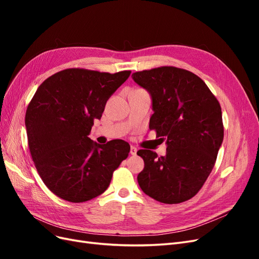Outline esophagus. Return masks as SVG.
I'll list each match as a JSON object with an SVG mask.
<instances>
[{"instance_id":"1","label":"esophagus","mask_w":259,"mask_h":259,"mask_svg":"<svg viewBox=\"0 0 259 259\" xmlns=\"http://www.w3.org/2000/svg\"><path fill=\"white\" fill-rule=\"evenodd\" d=\"M131 154L132 155H136L137 154V148H135V147H131Z\"/></svg>"}]
</instances>
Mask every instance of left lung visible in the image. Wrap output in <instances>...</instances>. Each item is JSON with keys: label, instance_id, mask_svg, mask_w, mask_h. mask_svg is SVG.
<instances>
[{"label": "left lung", "instance_id": "8db88e82", "mask_svg": "<svg viewBox=\"0 0 259 259\" xmlns=\"http://www.w3.org/2000/svg\"><path fill=\"white\" fill-rule=\"evenodd\" d=\"M152 98L149 128L166 140V155L140 149L145 167L137 176L152 199L177 204L191 199L206 182L224 139L222 108L207 85L194 73L159 67L132 74Z\"/></svg>", "mask_w": 259, "mask_h": 259}]
</instances>
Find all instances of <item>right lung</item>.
Listing matches in <instances>:
<instances>
[{"label": "right lung", "mask_w": 259, "mask_h": 259, "mask_svg": "<svg viewBox=\"0 0 259 259\" xmlns=\"http://www.w3.org/2000/svg\"><path fill=\"white\" fill-rule=\"evenodd\" d=\"M130 74L72 68L38 86L26 112L28 145L38 175L57 197L73 203L98 197L128 156L131 147L124 140L99 145L89 135Z\"/></svg>", "instance_id": "obj_1"}]
</instances>
